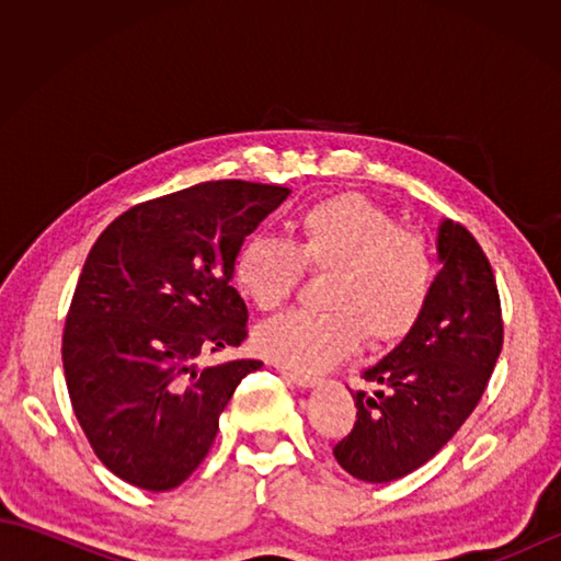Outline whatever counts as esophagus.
<instances>
[{
  "instance_id": "1",
  "label": "esophagus",
  "mask_w": 561,
  "mask_h": 561,
  "mask_svg": "<svg viewBox=\"0 0 561 561\" xmlns=\"http://www.w3.org/2000/svg\"><path fill=\"white\" fill-rule=\"evenodd\" d=\"M279 374L289 380V383L299 386V388H313L318 386V378L316 376H308V374H296V371H289V368H279Z\"/></svg>"
}]
</instances>
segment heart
I'll use <instances>...</instances> for the list:
<instances>
[{"mask_svg":"<svg viewBox=\"0 0 561 561\" xmlns=\"http://www.w3.org/2000/svg\"><path fill=\"white\" fill-rule=\"evenodd\" d=\"M304 264L330 272L328 311H291L255 332V347L296 374H316L350 356L366 337L374 347L408 337L434 289V257L426 241L400 229L390 211L364 195H332L306 207L296 241L250 236L233 255L238 291L260 311H274L294 294Z\"/></svg>","mask_w":561,"mask_h":561,"instance_id":"1","label":"heart"}]
</instances>
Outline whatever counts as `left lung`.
Listing matches in <instances>:
<instances>
[{
	"instance_id": "left-lung-1",
	"label": "left lung",
	"mask_w": 561,
	"mask_h": 561,
	"mask_svg": "<svg viewBox=\"0 0 561 561\" xmlns=\"http://www.w3.org/2000/svg\"><path fill=\"white\" fill-rule=\"evenodd\" d=\"M436 253L440 272L424 316L364 368L374 390L354 392V428L332 450L356 480L392 482L432 460L478 408L502 354V304L480 243L440 219Z\"/></svg>"
}]
</instances>
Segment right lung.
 <instances>
[{"label":"right lung","instance_id":"right-lung-1","mask_svg":"<svg viewBox=\"0 0 561 561\" xmlns=\"http://www.w3.org/2000/svg\"><path fill=\"white\" fill-rule=\"evenodd\" d=\"M289 187L214 181L121 214L83 262L62 366L93 453L149 492L183 484L205 460L236 386L262 362L197 368L238 347L248 308L233 255Z\"/></svg>","mask_w":561,"mask_h":561}]
</instances>
